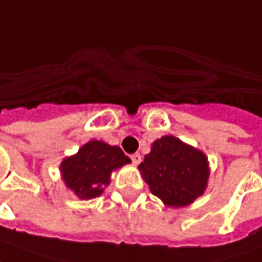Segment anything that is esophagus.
I'll return each instance as SVG.
<instances>
[{
	"instance_id": "esophagus-1",
	"label": "esophagus",
	"mask_w": 262,
	"mask_h": 262,
	"mask_svg": "<svg viewBox=\"0 0 262 262\" xmlns=\"http://www.w3.org/2000/svg\"><path fill=\"white\" fill-rule=\"evenodd\" d=\"M130 159H132V162H133V164H135V166H137L139 163L142 162V156H140L139 153H135V155H132Z\"/></svg>"
}]
</instances>
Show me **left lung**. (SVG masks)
Returning a JSON list of instances; mask_svg holds the SVG:
<instances>
[{
  "label": "left lung",
  "instance_id": "obj_1",
  "mask_svg": "<svg viewBox=\"0 0 262 262\" xmlns=\"http://www.w3.org/2000/svg\"><path fill=\"white\" fill-rule=\"evenodd\" d=\"M139 170L150 191L173 208L190 206L204 194L210 177L207 156L171 135L151 143Z\"/></svg>",
  "mask_w": 262,
  "mask_h": 262
}]
</instances>
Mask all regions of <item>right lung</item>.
<instances>
[{"instance_id":"right-lung-1","label":"right lung","mask_w":262,"mask_h":262,"mask_svg":"<svg viewBox=\"0 0 262 262\" xmlns=\"http://www.w3.org/2000/svg\"><path fill=\"white\" fill-rule=\"evenodd\" d=\"M130 162L119 146L91 140L78 153L65 157L59 164V171L67 188L80 200H91L99 197L106 186L111 184L115 170Z\"/></svg>"}]
</instances>
